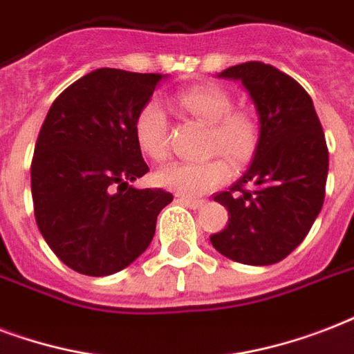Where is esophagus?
Here are the masks:
<instances>
[{
    "mask_svg": "<svg viewBox=\"0 0 354 354\" xmlns=\"http://www.w3.org/2000/svg\"><path fill=\"white\" fill-rule=\"evenodd\" d=\"M177 203H183V205H186V207L190 208H199L203 205V199H192V197L177 196Z\"/></svg>",
    "mask_w": 354,
    "mask_h": 354,
    "instance_id": "1",
    "label": "esophagus"
}]
</instances>
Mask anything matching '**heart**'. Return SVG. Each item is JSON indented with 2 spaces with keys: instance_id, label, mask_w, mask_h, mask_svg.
<instances>
[{
  "instance_id": "b5f03b06",
  "label": "heart",
  "mask_w": 354,
  "mask_h": 354,
  "mask_svg": "<svg viewBox=\"0 0 354 354\" xmlns=\"http://www.w3.org/2000/svg\"><path fill=\"white\" fill-rule=\"evenodd\" d=\"M175 100L186 112L208 125L207 153H220L234 166L249 162L260 138L259 123L249 112L232 111L234 101L218 84H196L180 90ZM134 138L153 160L168 157V116L157 101L140 106L133 123ZM229 168L223 158L203 162H169L158 169L155 180L179 196L196 197L223 185Z\"/></svg>"
}]
</instances>
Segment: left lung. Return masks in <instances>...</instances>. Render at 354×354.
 Returning a JSON list of instances; mask_svg holds the SVG:
<instances>
[{
    "label": "left lung",
    "mask_w": 354,
    "mask_h": 354,
    "mask_svg": "<svg viewBox=\"0 0 354 354\" xmlns=\"http://www.w3.org/2000/svg\"><path fill=\"white\" fill-rule=\"evenodd\" d=\"M220 77L240 79L260 120L249 169L214 201L229 210L210 242L227 259L270 266L286 259L310 231L323 207L328 149L306 90L275 66L259 60L231 66Z\"/></svg>",
    "instance_id": "left-lung-1"
}]
</instances>
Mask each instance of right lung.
<instances>
[{"label": "right lung", "mask_w": 354, "mask_h": 354, "mask_svg": "<svg viewBox=\"0 0 354 354\" xmlns=\"http://www.w3.org/2000/svg\"><path fill=\"white\" fill-rule=\"evenodd\" d=\"M160 73L100 68L53 101L31 162L35 220L68 268L103 277L127 268L151 243L174 196L131 186L149 171L133 123Z\"/></svg>", "instance_id": "1"}]
</instances>
